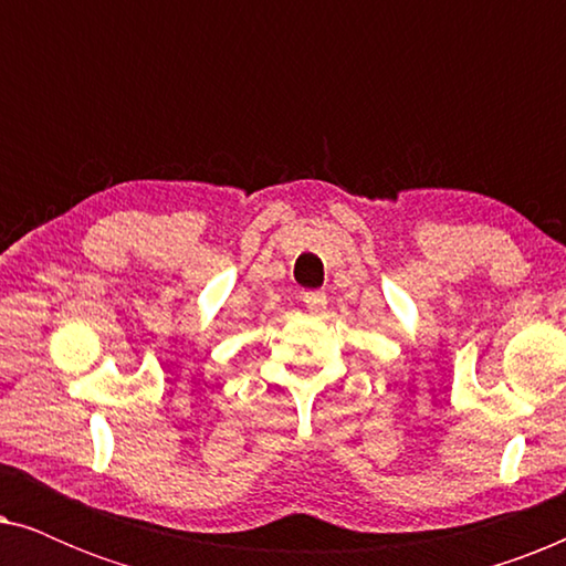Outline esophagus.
Returning <instances> with one entry per match:
<instances>
[{
	"mask_svg": "<svg viewBox=\"0 0 566 566\" xmlns=\"http://www.w3.org/2000/svg\"><path fill=\"white\" fill-rule=\"evenodd\" d=\"M304 306L308 312H322V308H327V293L324 291H306L304 293Z\"/></svg>",
	"mask_w": 566,
	"mask_h": 566,
	"instance_id": "esophagus-1",
	"label": "esophagus"
}]
</instances>
